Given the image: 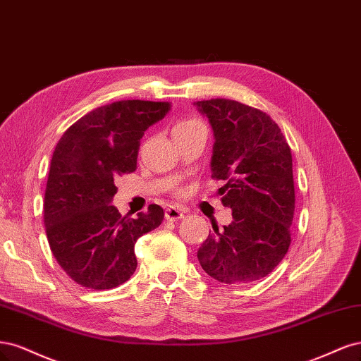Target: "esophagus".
I'll return each mask as SVG.
<instances>
[{"label": "esophagus", "instance_id": "obj_1", "mask_svg": "<svg viewBox=\"0 0 361 361\" xmlns=\"http://www.w3.org/2000/svg\"><path fill=\"white\" fill-rule=\"evenodd\" d=\"M184 214H185V210H184V208L178 207V205L169 207V208H166V212H165V217H166L168 220L183 219V217H184Z\"/></svg>", "mask_w": 361, "mask_h": 361}]
</instances>
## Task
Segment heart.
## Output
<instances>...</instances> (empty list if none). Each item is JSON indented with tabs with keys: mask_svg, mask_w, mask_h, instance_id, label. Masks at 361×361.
<instances>
[{
	"mask_svg": "<svg viewBox=\"0 0 361 361\" xmlns=\"http://www.w3.org/2000/svg\"><path fill=\"white\" fill-rule=\"evenodd\" d=\"M196 124H201L200 121L196 120H184V121H180L173 129H185V127H192V126H196Z\"/></svg>",
	"mask_w": 361,
	"mask_h": 361,
	"instance_id": "heart-1",
	"label": "heart"
}]
</instances>
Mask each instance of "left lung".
Here are the masks:
<instances>
[{
    "label": "left lung",
    "instance_id": "obj_1",
    "mask_svg": "<svg viewBox=\"0 0 361 361\" xmlns=\"http://www.w3.org/2000/svg\"><path fill=\"white\" fill-rule=\"evenodd\" d=\"M214 133L212 177L232 208V222L197 250L204 271L222 283H250L270 274L290 244L295 192L293 156L270 115L229 99L195 102Z\"/></svg>",
    "mask_w": 361,
    "mask_h": 361
}]
</instances>
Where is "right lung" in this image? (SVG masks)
<instances>
[{"label": "right lung", "mask_w": 361, "mask_h": 361, "mask_svg": "<svg viewBox=\"0 0 361 361\" xmlns=\"http://www.w3.org/2000/svg\"><path fill=\"white\" fill-rule=\"evenodd\" d=\"M169 111L168 102H114L84 115L58 141L43 216L54 257L76 283L99 290L129 281L137 265L136 240L164 220L157 204L130 219L111 202L114 180L136 169L144 132Z\"/></svg>", "instance_id": "1"}]
</instances>
